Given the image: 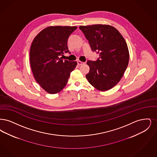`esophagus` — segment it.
Instances as JSON below:
<instances>
[{
    "label": "esophagus",
    "mask_w": 157,
    "mask_h": 157,
    "mask_svg": "<svg viewBox=\"0 0 157 157\" xmlns=\"http://www.w3.org/2000/svg\"><path fill=\"white\" fill-rule=\"evenodd\" d=\"M77 64H78V65H79V66H81V65H82V64H85V63H84V62H82V61H77Z\"/></svg>",
    "instance_id": "1"
}]
</instances>
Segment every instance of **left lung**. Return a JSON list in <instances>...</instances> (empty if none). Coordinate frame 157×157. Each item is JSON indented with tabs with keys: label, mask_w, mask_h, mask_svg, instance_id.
<instances>
[{
	"label": "left lung",
	"mask_w": 157,
	"mask_h": 157,
	"mask_svg": "<svg viewBox=\"0 0 157 157\" xmlns=\"http://www.w3.org/2000/svg\"><path fill=\"white\" fill-rule=\"evenodd\" d=\"M92 51L99 54L96 61L87 62L86 75L90 84L100 91L112 89L120 82L128 66L129 52L126 41L115 27L106 25L80 26Z\"/></svg>",
	"instance_id": "8db88e82"
}]
</instances>
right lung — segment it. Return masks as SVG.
I'll list each match as a JSON object with an SVG mask.
<instances>
[{
  "label": "right lung",
  "instance_id": "add662e5",
  "mask_svg": "<svg viewBox=\"0 0 157 157\" xmlns=\"http://www.w3.org/2000/svg\"><path fill=\"white\" fill-rule=\"evenodd\" d=\"M76 26H50L42 30L31 44L30 63L34 78L46 91L56 94L66 86L76 61L63 60L69 53L67 41Z\"/></svg>",
  "mask_w": 157,
  "mask_h": 157
}]
</instances>
